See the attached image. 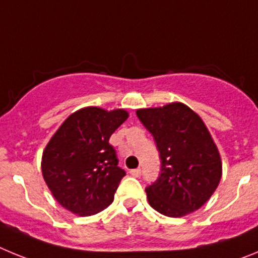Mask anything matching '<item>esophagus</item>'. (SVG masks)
Returning <instances> with one entry per match:
<instances>
[{"label":"esophagus","instance_id":"34e87169","mask_svg":"<svg viewBox=\"0 0 258 258\" xmlns=\"http://www.w3.org/2000/svg\"><path fill=\"white\" fill-rule=\"evenodd\" d=\"M131 174L133 175V177H140V175H141V169H132L131 170Z\"/></svg>","mask_w":258,"mask_h":258}]
</instances>
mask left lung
Here are the masks:
<instances>
[{
    "label": "left lung",
    "instance_id": "1",
    "mask_svg": "<svg viewBox=\"0 0 258 258\" xmlns=\"http://www.w3.org/2000/svg\"><path fill=\"white\" fill-rule=\"evenodd\" d=\"M160 152L161 173L146 188L149 204L168 217H183L202 208L222 177L221 155L208 127L181 102L137 109Z\"/></svg>",
    "mask_w": 258,
    "mask_h": 258
}]
</instances>
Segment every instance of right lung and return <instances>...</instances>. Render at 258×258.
<instances>
[{"label": "right lung", "instance_id": "right-lung-1", "mask_svg": "<svg viewBox=\"0 0 258 258\" xmlns=\"http://www.w3.org/2000/svg\"><path fill=\"white\" fill-rule=\"evenodd\" d=\"M129 117L124 108L89 106L71 113L47 142L41 170L54 199L77 216H92L113 202L125 172L109 137Z\"/></svg>", "mask_w": 258, "mask_h": 258}]
</instances>
